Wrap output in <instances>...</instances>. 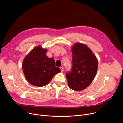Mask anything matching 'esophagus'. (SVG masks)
<instances>
[{
  "mask_svg": "<svg viewBox=\"0 0 123 123\" xmlns=\"http://www.w3.org/2000/svg\"><path fill=\"white\" fill-rule=\"evenodd\" d=\"M60 69L61 70V71H62V72L64 71V67H60Z\"/></svg>",
  "mask_w": 123,
  "mask_h": 123,
  "instance_id": "obj_1",
  "label": "esophagus"
}]
</instances>
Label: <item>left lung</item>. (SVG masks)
I'll return each mask as SVG.
<instances>
[{
	"mask_svg": "<svg viewBox=\"0 0 123 123\" xmlns=\"http://www.w3.org/2000/svg\"><path fill=\"white\" fill-rule=\"evenodd\" d=\"M72 69L66 74L69 87L81 91L88 87L93 80L97 72L98 62L89 48L76 43L72 48Z\"/></svg>",
	"mask_w": 123,
	"mask_h": 123,
	"instance_id": "obj_1",
	"label": "left lung"
}]
</instances>
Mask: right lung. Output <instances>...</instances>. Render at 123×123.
Here are the masks:
<instances>
[{"mask_svg":"<svg viewBox=\"0 0 123 123\" xmlns=\"http://www.w3.org/2000/svg\"><path fill=\"white\" fill-rule=\"evenodd\" d=\"M46 49L40 46L34 48L23 62V72L25 79L31 84L43 87L50 82L53 76L61 71L55 67L53 58H48Z\"/></svg>","mask_w":123,"mask_h":123,"instance_id":"add662e5","label":"right lung"}]
</instances>
